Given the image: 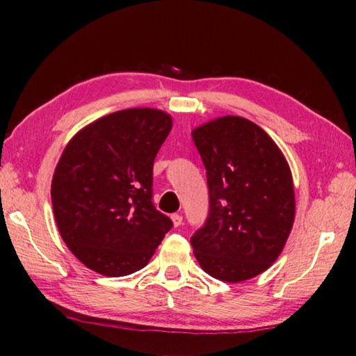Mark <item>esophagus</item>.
<instances>
[{
    "instance_id": "34e87169",
    "label": "esophagus",
    "mask_w": 356,
    "mask_h": 356,
    "mask_svg": "<svg viewBox=\"0 0 356 356\" xmlns=\"http://www.w3.org/2000/svg\"><path fill=\"white\" fill-rule=\"evenodd\" d=\"M171 220H172L174 227H179L180 225H182V215L174 213V215H171Z\"/></svg>"
}]
</instances>
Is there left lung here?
Wrapping results in <instances>:
<instances>
[{
    "instance_id": "left-lung-1",
    "label": "left lung",
    "mask_w": 356,
    "mask_h": 356,
    "mask_svg": "<svg viewBox=\"0 0 356 356\" xmlns=\"http://www.w3.org/2000/svg\"><path fill=\"white\" fill-rule=\"evenodd\" d=\"M207 171L210 210L191 237L204 272L225 282L264 273L295 220L292 172L265 131L240 116L209 120L191 131Z\"/></svg>"
}]
</instances>
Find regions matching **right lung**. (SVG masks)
<instances>
[{
	"instance_id": "add662e5",
	"label": "right lung",
	"mask_w": 356,
	"mask_h": 356,
	"mask_svg": "<svg viewBox=\"0 0 356 356\" xmlns=\"http://www.w3.org/2000/svg\"><path fill=\"white\" fill-rule=\"evenodd\" d=\"M172 129L170 114L129 108L83 127L51 180L58 231L88 268L127 276L146 267L172 221L152 204L154 160Z\"/></svg>"
}]
</instances>
